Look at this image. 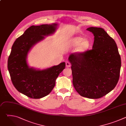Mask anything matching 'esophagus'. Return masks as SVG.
<instances>
[{
	"label": "esophagus",
	"mask_w": 126,
	"mask_h": 126,
	"mask_svg": "<svg viewBox=\"0 0 126 126\" xmlns=\"http://www.w3.org/2000/svg\"><path fill=\"white\" fill-rule=\"evenodd\" d=\"M66 67H70V66H71L70 63L68 61L66 62Z\"/></svg>",
	"instance_id": "obj_1"
}]
</instances>
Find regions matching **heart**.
<instances>
[{
    "label": "heart",
    "instance_id": "heart-1",
    "mask_svg": "<svg viewBox=\"0 0 126 126\" xmlns=\"http://www.w3.org/2000/svg\"><path fill=\"white\" fill-rule=\"evenodd\" d=\"M91 42L89 40L85 39L82 36H76L69 40L68 45L70 47H76L79 46L78 50L80 52L87 51L90 46Z\"/></svg>",
    "mask_w": 126,
    "mask_h": 126
}]
</instances>
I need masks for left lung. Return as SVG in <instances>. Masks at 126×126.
Wrapping results in <instances>:
<instances>
[{
	"mask_svg": "<svg viewBox=\"0 0 126 126\" xmlns=\"http://www.w3.org/2000/svg\"><path fill=\"white\" fill-rule=\"evenodd\" d=\"M94 36L92 49L71 54L73 84L81 96L98 99L110 92L119 79L121 57L117 44L104 29L90 27Z\"/></svg>",
	"mask_w": 126,
	"mask_h": 126,
	"instance_id": "obj_1",
	"label": "left lung"
}]
</instances>
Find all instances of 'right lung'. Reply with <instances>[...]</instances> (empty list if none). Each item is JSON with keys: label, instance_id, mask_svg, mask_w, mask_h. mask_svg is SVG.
<instances>
[{"label": "right lung", "instance_id": "obj_1", "mask_svg": "<svg viewBox=\"0 0 126 126\" xmlns=\"http://www.w3.org/2000/svg\"><path fill=\"white\" fill-rule=\"evenodd\" d=\"M58 24L32 25L14 42L8 59V70L13 85L20 93L33 99L48 95L55 85L65 63L40 70L29 66L28 54L32 48L54 33Z\"/></svg>", "mask_w": 126, "mask_h": 126}]
</instances>
